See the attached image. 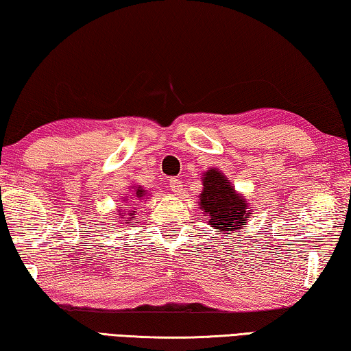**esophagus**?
<instances>
[{
	"label": "esophagus",
	"instance_id": "34e87169",
	"mask_svg": "<svg viewBox=\"0 0 351 351\" xmlns=\"http://www.w3.org/2000/svg\"><path fill=\"white\" fill-rule=\"evenodd\" d=\"M182 182L179 179H169V189L172 193H180L182 191Z\"/></svg>",
	"mask_w": 351,
	"mask_h": 351
}]
</instances>
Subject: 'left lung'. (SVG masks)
<instances>
[{
    "label": "left lung",
    "mask_w": 351,
    "mask_h": 351,
    "mask_svg": "<svg viewBox=\"0 0 351 351\" xmlns=\"http://www.w3.org/2000/svg\"><path fill=\"white\" fill-rule=\"evenodd\" d=\"M202 183L199 206L205 219L221 232L238 233L247 223V216L252 215L245 197L234 191L227 177L215 168L205 172Z\"/></svg>",
    "instance_id": "obj_1"
}]
</instances>
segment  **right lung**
<instances>
[{"mask_svg":"<svg viewBox=\"0 0 351 351\" xmlns=\"http://www.w3.org/2000/svg\"><path fill=\"white\" fill-rule=\"evenodd\" d=\"M134 188V197H136L138 200H141L143 197L146 196V189L145 188H141V186H132ZM125 216V213L123 211V213H119L118 215V217H124ZM128 216L129 217H124V219H128V222L125 223H134L132 221L135 219V211H130V213H128Z\"/></svg>","mask_w":351,"mask_h":351,"instance_id":"1","label":"right lung"}]
</instances>
